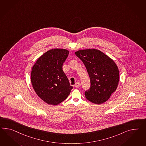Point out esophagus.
Returning <instances> with one entry per match:
<instances>
[{
    "label": "esophagus",
    "mask_w": 146,
    "mask_h": 146,
    "mask_svg": "<svg viewBox=\"0 0 146 146\" xmlns=\"http://www.w3.org/2000/svg\"><path fill=\"white\" fill-rule=\"evenodd\" d=\"M75 87H76V88H79V87H80V84H79V82H77V83L75 84Z\"/></svg>",
    "instance_id": "esophagus-1"
}]
</instances>
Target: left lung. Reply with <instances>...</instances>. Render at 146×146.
I'll return each mask as SVG.
<instances>
[{"label":"left lung","instance_id":"8db88e82","mask_svg":"<svg viewBox=\"0 0 146 146\" xmlns=\"http://www.w3.org/2000/svg\"><path fill=\"white\" fill-rule=\"evenodd\" d=\"M75 54L83 62L90 76L91 85L85 92L86 98L96 104H103L118 86L120 75L116 64L97 49L80 50Z\"/></svg>","mask_w":146,"mask_h":146}]
</instances>
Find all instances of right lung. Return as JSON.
<instances>
[{
  "mask_svg": "<svg viewBox=\"0 0 146 146\" xmlns=\"http://www.w3.org/2000/svg\"><path fill=\"white\" fill-rule=\"evenodd\" d=\"M69 53L65 49L49 50L38 58L32 69L31 79L34 90L48 104H60L73 88L62 70Z\"/></svg>",
  "mask_w": 146,
  "mask_h": 146,
  "instance_id": "right-lung-1",
  "label": "right lung"
}]
</instances>
